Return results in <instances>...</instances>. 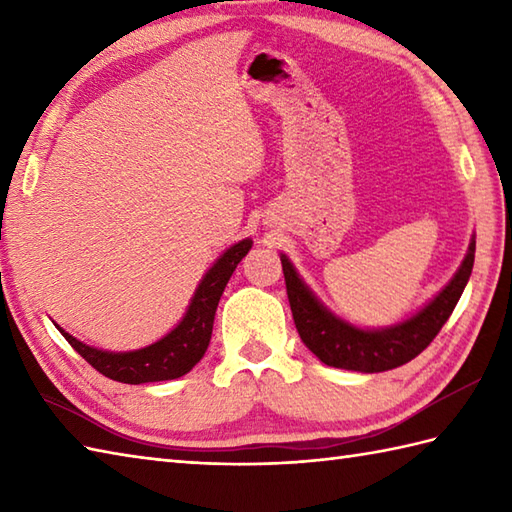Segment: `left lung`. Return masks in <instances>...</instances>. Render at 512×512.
Listing matches in <instances>:
<instances>
[{
	"label": "left lung",
	"instance_id": "obj_1",
	"mask_svg": "<svg viewBox=\"0 0 512 512\" xmlns=\"http://www.w3.org/2000/svg\"><path fill=\"white\" fill-rule=\"evenodd\" d=\"M473 262L475 239L449 286L416 317L396 325V328L358 330L354 325L332 317L299 279L286 255H281L292 319H295L301 341L325 365L367 374L400 367L416 358L422 350H427V345L436 339L442 325L451 317L453 308L458 306L466 281L471 277Z\"/></svg>",
	"mask_w": 512,
	"mask_h": 512
}]
</instances>
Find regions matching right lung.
<instances>
[{"mask_svg":"<svg viewBox=\"0 0 512 512\" xmlns=\"http://www.w3.org/2000/svg\"><path fill=\"white\" fill-rule=\"evenodd\" d=\"M250 246H253V242L244 239V242L228 248L213 264L209 273L204 275L202 284L195 290L191 306L178 328L171 330L165 339H160L158 343L143 347V350L125 354L103 352L76 341L74 336L63 332L59 325L57 328L65 336V341H68L74 350L96 369V372L112 380H118V383L140 385L180 378L191 372L193 365L200 361L206 347H209L217 303H220V297L228 284V279L233 275V270L242 262V257H246Z\"/></svg>","mask_w":512,"mask_h":512,"instance_id":"obj_1","label":"right lung"}]
</instances>
